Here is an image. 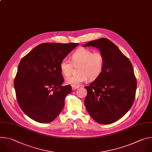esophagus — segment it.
I'll use <instances>...</instances> for the list:
<instances>
[{
	"label": "esophagus",
	"instance_id": "34e87169",
	"mask_svg": "<svg viewBox=\"0 0 152 152\" xmlns=\"http://www.w3.org/2000/svg\"><path fill=\"white\" fill-rule=\"evenodd\" d=\"M78 87H79V86H78V87H74V86H72V89L73 90H75L78 88Z\"/></svg>",
	"mask_w": 152,
	"mask_h": 152
}]
</instances>
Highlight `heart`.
I'll return each mask as SVG.
<instances>
[{"label":"heart","mask_w":152,"mask_h":152,"mask_svg":"<svg viewBox=\"0 0 152 152\" xmlns=\"http://www.w3.org/2000/svg\"><path fill=\"white\" fill-rule=\"evenodd\" d=\"M105 65V56L101 51L81 48L71 55V62L65 58L60 63V69L65 76H69L73 65H79L77 69L78 74L71 75L66 78V83L74 87H78L81 83L90 80H95L101 74Z\"/></svg>","instance_id":"obj_1"}]
</instances>
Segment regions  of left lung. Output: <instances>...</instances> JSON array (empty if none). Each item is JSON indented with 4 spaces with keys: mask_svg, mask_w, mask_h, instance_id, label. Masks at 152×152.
<instances>
[{
    "mask_svg": "<svg viewBox=\"0 0 152 152\" xmlns=\"http://www.w3.org/2000/svg\"><path fill=\"white\" fill-rule=\"evenodd\" d=\"M99 48L105 56L104 69L89 86L84 99L87 111L99 124L108 125L122 118L135 97L137 79L129 58L107 38L91 41L83 47Z\"/></svg>",
    "mask_w": 152,
    "mask_h": 152,
    "instance_id": "1",
    "label": "left lung"
}]
</instances>
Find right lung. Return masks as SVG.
Returning <instances> with one entry per match:
<instances>
[{
  "label": "right lung",
  "mask_w": 152,
  "mask_h": 152,
  "mask_svg": "<svg viewBox=\"0 0 152 152\" xmlns=\"http://www.w3.org/2000/svg\"><path fill=\"white\" fill-rule=\"evenodd\" d=\"M78 44L43 43L30 51L18 65L14 83L22 111L41 124L53 121L63 110L70 85L62 86L61 60Z\"/></svg>",
  "instance_id": "right-lung-1"
}]
</instances>
